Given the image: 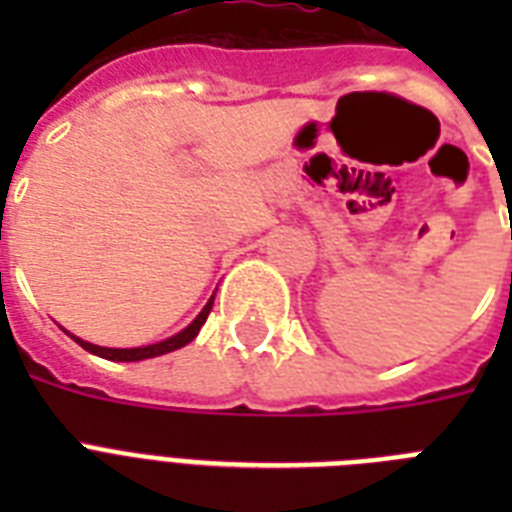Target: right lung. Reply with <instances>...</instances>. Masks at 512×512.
Instances as JSON below:
<instances>
[{
  "instance_id": "1",
  "label": "right lung",
  "mask_w": 512,
  "mask_h": 512,
  "mask_svg": "<svg viewBox=\"0 0 512 512\" xmlns=\"http://www.w3.org/2000/svg\"><path fill=\"white\" fill-rule=\"evenodd\" d=\"M212 303H215V295L209 297V303L201 308V313L196 316V319L188 324V327L183 329V332H177V335L167 337V340L162 342H154V345H140V348H103V345H92V342L82 340V337L71 335V332H66V335L74 337L79 345H82L84 350H90L92 356H100V358H108V361H143V358H156V356H164V353H172V350L183 348V345H188V342L193 340V337L199 335V329L204 327V321H207L209 311H212Z\"/></svg>"
}]
</instances>
